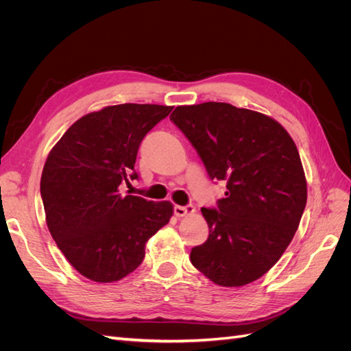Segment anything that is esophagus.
Listing matches in <instances>:
<instances>
[{"label": "esophagus", "instance_id": "esophagus-1", "mask_svg": "<svg viewBox=\"0 0 351 351\" xmlns=\"http://www.w3.org/2000/svg\"><path fill=\"white\" fill-rule=\"evenodd\" d=\"M196 212L193 205H187V206H174V214L177 217H187V215H193Z\"/></svg>", "mask_w": 351, "mask_h": 351}]
</instances>
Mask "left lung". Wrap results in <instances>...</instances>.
I'll return each instance as SVG.
<instances>
[{"mask_svg":"<svg viewBox=\"0 0 351 351\" xmlns=\"http://www.w3.org/2000/svg\"><path fill=\"white\" fill-rule=\"evenodd\" d=\"M169 120L195 146L209 177L227 182L218 208H202L209 236L190 261L222 287L256 281L289 247L306 206L294 141L271 117L226 102L182 105Z\"/></svg>","mask_w":351,"mask_h":351,"instance_id":"left-lung-1","label":"left lung"}]
</instances>
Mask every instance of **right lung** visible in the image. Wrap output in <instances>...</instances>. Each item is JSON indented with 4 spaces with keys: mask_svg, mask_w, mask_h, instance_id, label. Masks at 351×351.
Returning a JSON list of instances; mask_svg holds the SVG:
<instances>
[{
    "mask_svg": "<svg viewBox=\"0 0 351 351\" xmlns=\"http://www.w3.org/2000/svg\"><path fill=\"white\" fill-rule=\"evenodd\" d=\"M120 104L83 115L52 147L40 177L47 226L83 277L114 282L145 258V244L173 217V204L125 195L146 133L171 112Z\"/></svg>",
    "mask_w": 351,
    "mask_h": 351,
    "instance_id": "add662e5",
    "label": "right lung"
}]
</instances>
